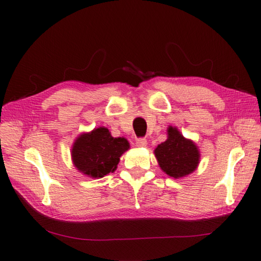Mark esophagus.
<instances>
[{"label":"esophagus","mask_w":261,"mask_h":261,"mask_svg":"<svg viewBox=\"0 0 261 261\" xmlns=\"http://www.w3.org/2000/svg\"><path fill=\"white\" fill-rule=\"evenodd\" d=\"M136 145H137V147H140V148H142V147H146L147 146V140L146 139H138L137 141H136Z\"/></svg>","instance_id":"34e87169"}]
</instances>
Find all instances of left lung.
<instances>
[{
    "label": "left lung",
    "instance_id": "obj_1",
    "mask_svg": "<svg viewBox=\"0 0 261 261\" xmlns=\"http://www.w3.org/2000/svg\"><path fill=\"white\" fill-rule=\"evenodd\" d=\"M153 153L160 169L176 179L196 170L201 159L195 142L187 139L176 126L171 125L167 129V139L157 146Z\"/></svg>",
    "mask_w": 261,
    "mask_h": 261
}]
</instances>
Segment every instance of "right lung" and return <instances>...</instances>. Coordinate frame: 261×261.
Instances as JSON below:
<instances>
[{
    "label": "right lung",
    "mask_w": 261,
    "mask_h": 261,
    "mask_svg": "<svg viewBox=\"0 0 261 261\" xmlns=\"http://www.w3.org/2000/svg\"><path fill=\"white\" fill-rule=\"evenodd\" d=\"M129 149L130 143L125 138H114L108 127L98 126L77 137L70 154L80 173L91 178H102L115 171L120 157Z\"/></svg>",
    "instance_id": "obj_1"
}]
</instances>
